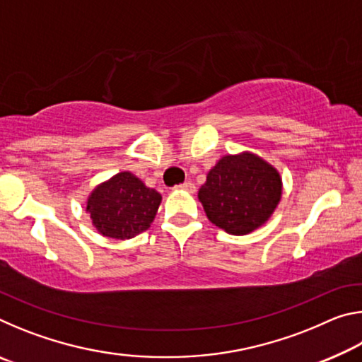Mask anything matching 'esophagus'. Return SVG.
<instances>
[{"label":"esophagus","instance_id":"obj_1","mask_svg":"<svg viewBox=\"0 0 362 362\" xmlns=\"http://www.w3.org/2000/svg\"><path fill=\"white\" fill-rule=\"evenodd\" d=\"M177 188L182 189V192H187V193H194V189H196L194 183H192V182H185V183H182V185H179Z\"/></svg>","mask_w":362,"mask_h":362}]
</instances>
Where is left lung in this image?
Listing matches in <instances>:
<instances>
[{"label": "left lung", "instance_id": "1", "mask_svg": "<svg viewBox=\"0 0 362 362\" xmlns=\"http://www.w3.org/2000/svg\"><path fill=\"white\" fill-rule=\"evenodd\" d=\"M281 193L278 170L246 151L218 159L198 198L214 225L230 235H247L272 217Z\"/></svg>", "mask_w": 362, "mask_h": 362}]
</instances>
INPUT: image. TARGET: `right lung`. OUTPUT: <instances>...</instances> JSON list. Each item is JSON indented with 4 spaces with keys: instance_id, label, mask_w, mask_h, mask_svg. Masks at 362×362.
Wrapping results in <instances>:
<instances>
[{
    "instance_id": "add662e5",
    "label": "right lung",
    "mask_w": 362,
    "mask_h": 362,
    "mask_svg": "<svg viewBox=\"0 0 362 362\" xmlns=\"http://www.w3.org/2000/svg\"><path fill=\"white\" fill-rule=\"evenodd\" d=\"M161 204V194L131 173H119L94 188L86 211L100 235L129 240L148 230Z\"/></svg>"
}]
</instances>
